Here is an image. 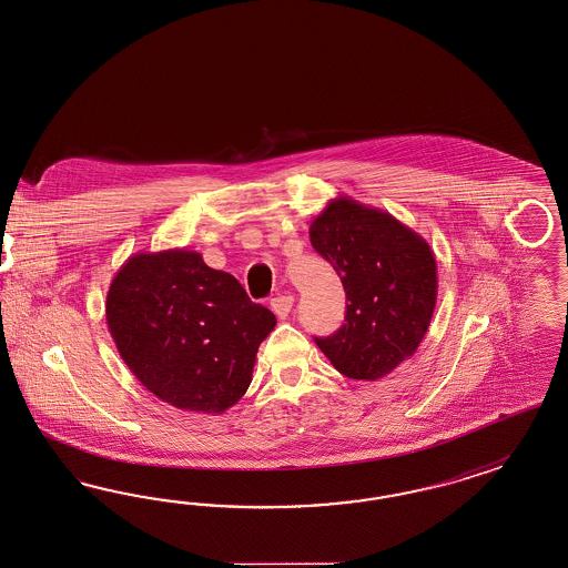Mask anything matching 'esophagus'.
Masks as SVG:
<instances>
[{
	"label": "esophagus",
	"mask_w": 568,
	"mask_h": 568,
	"mask_svg": "<svg viewBox=\"0 0 568 568\" xmlns=\"http://www.w3.org/2000/svg\"><path fill=\"white\" fill-rule=\"evenodd\" d=\"M292 306H294V297L292 295H276V297L271 300V308H273L274 314L278 318H285L290 311H292Z\"/></svg>",
	"instance_id": "esophagus-1"
}]
</instances>
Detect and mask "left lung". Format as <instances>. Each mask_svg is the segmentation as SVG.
<instances>
[{"mask_svg":"<svg viewBox=\"0 0 568 568\" xmlns=\"http://www.w3.org/2000/svg\"><path fill=\"white\" fill-rule=\"evenodd\" d=\"M311 243L346 292V323L314 337L333 367L375 382L412 358L436 306V257L428 241L394 215L337 196L311 224Z\"/></svg>","mask_w":568,"mask_h":568,"instance_id":"8db88e82","label":"left lung"}]
</instances>
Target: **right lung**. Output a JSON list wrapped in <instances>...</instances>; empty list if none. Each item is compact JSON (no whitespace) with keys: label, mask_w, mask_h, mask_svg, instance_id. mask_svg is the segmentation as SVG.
Returning <instances> with one entry per match:
<instances>
[{"label":"right lung","mask_w":568,"mask_h":568,"mask_svg":"<svg viewBox=\"0 0 568 568\" xmlns=\"http://www.w3.org/2000/svg\"><path fill=\"white\" fill-rule=\"evenodd\" d=\"M106 325L146 390L182 412L220 415L250 388L276 318L199 252L165 250L125 260L106 294Z\"/></svg>","instance_id":"add662e5"}]
</instances>
